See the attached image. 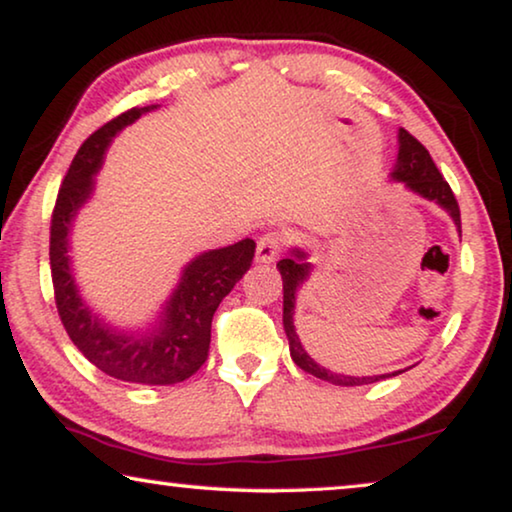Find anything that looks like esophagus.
I'll list each match as a JSON object with an SVG mask.
<instances>
[{"label": "esophagus", "mask_w": 512, "mask_h": 512, "mask_svg": "<svg viewBox=\"0 0 512 512\" xmlns=\"http://www.w3.org/2000/svg\"><path fill=\"white\" fill-rule=\"evenodd\" d=\"M280 248H282V234L280 232H266L264 236H259L255 259L259 264L276 262Z\"/></svg>", "instance_id": "34e87169"}]
</instances>
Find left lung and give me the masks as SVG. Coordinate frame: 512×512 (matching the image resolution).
Returning <instances> with one entry per match:
<instances>
[{
	"instance_id": "8db88e82",
	"label": "left lung",
	"mask_w": 512,
	"mask_h": 512,
	"mask_svg": "<svg viewBox=\"0 0 512 512\" xmlns=\"http://www.w3.org/2000/svg\"><path fill=\"white\" fill-rule=\"evenodd\" d=\"M398 160H395V167L391 172L393 181L404 183V188L409 193L423 197L427 202L439 204L448 216L453 218V223L460 230V207H457V200L453 195L451 186H448L446 179L441 177L437 165L421 142L416 140L414 135H409L404 128L398 131ZM278 271L282 276V326H285L287 340H289V354H292V361L299 365L303 372L308 375L329 381L335 386H361V384H375V381L388 379L400 375L404 370L398 372H386V375H372V377H349V375H338V372L326 370L324 365H319L315 358L305 352L299 335H296L294 326V310H296V294L299 289L308 282L312 273V264L308 262V253L301 248H292L285 259L278 262Z\"/></svg>"
}]
</instances>
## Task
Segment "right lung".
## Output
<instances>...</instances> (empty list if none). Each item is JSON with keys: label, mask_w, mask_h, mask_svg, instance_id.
<instances>
[{"label": "right lung", "mask_w": 512, "mask_h": 512, "mask_svg": "<svg viewBox=\"0 0 512 512\" xmlns=\"http://www.w3.org/2000/svg\"><path fill=\"white\" fill-rule=\"evenodd\" d=\"M158 105L133 108L98 128L78 149L61 183L50 225V269L61 324L73 345L105 375L131 384L172 386L207 361L211 319L255 257V241L207 250L183 266L177 287L154 322L144 329H119L82 299L71 269V232L80 209L96 190L105 151L114 135Z\"/></svg>", "instance_id": "1"}]
</instances>
